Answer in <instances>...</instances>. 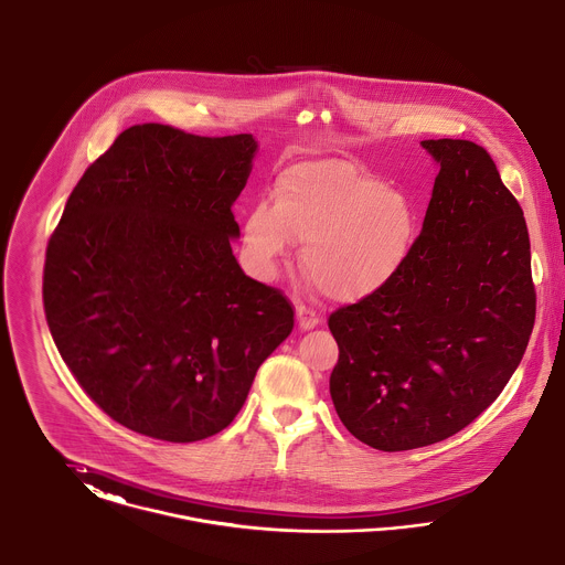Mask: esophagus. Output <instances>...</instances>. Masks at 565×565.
I'll return each instance as SVG.
<instances>
[{"label":"esophagus","mask_w":565,"mask_h":565,"mask_svg":"<svg viewBox=\"0 0 565 565\" xmlns=\"http://www.w3.org/2000/svg\"><path fill=\"white\" fill-rule=\"evenodd\" d=\"M297 320L303 331H309L320 324V316L311 307H305V305H297Z\"/></svg>","instance_id":"34e87169"}]
</instances>
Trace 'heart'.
I'll use <instances>...</instances> for the list:
<instances>
[{
    "instance_id": "1",
    "label": "heart",
    "mask_w": 565,
    "mask_h": 565,
    "mask_svg": "<svg viewBox=\"0 0 565 565\" xmlns=\"http://www.w3.org/2000/svg\"><path fill=\"white\" fill-rule=\"evenodd\" d=\"M417 234L411 200L340 159L303 161L275 182V202H256L243 230L245 256L275 275L290 238L303 243L301 268L335 303L383 290L408 260Z\"/></svg>"
}]
</instances>
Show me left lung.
Segmentation results:
<instances>
[{
    "label": "left lung",
    "mask_w": 565,
    "mask_h": 565,
    "mask_svg": "<svg viewBox=\"0 0 565 565\" xmlns=\"http://www.w3.org/2000/svg\"><path fill=\"white\" fill-rule=\"evenodd\" d=\"M422 146L440 170L408 260L329 316L331 399L348 433L381 451L467 428L512 379L535 322L526 223L494 161L467 139Z\"/></svg>",
    "instance_id": "1"
}]
</instances>
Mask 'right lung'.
I'll return each instance as SVG.
<instances>
[{
  "instance_id": "1",
  "label": "right lung",
  "mask_w": 565,
  "mask_h": 565,
  "mask_svg": "<svg viewBox=\"0 0 565 565\" xmlns=\"http://www.w3.org/2000/svg\"><path fill=\"white\" fill-rule=\"evenodd\" d=\"M258 141L122 130L73 189L44 258V316L89 399L132 433L193 443L243 408L295 327L232 254Z\"/></svg>"
}]
</instances>
